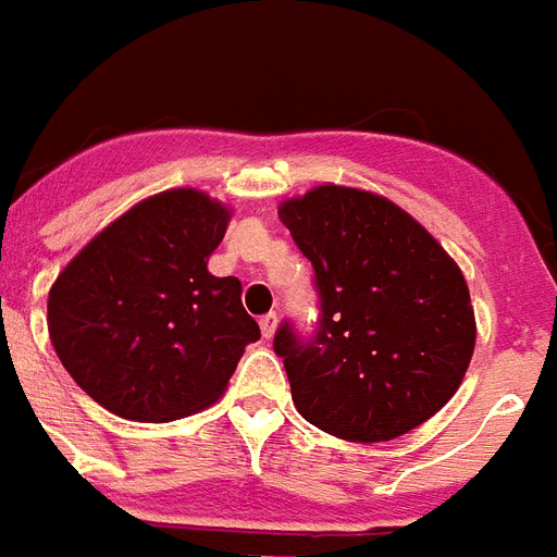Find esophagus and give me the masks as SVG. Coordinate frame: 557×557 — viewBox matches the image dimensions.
Returning a JSON list of instances; mask_svg holds the SVG:
<instances>
[{"mask_svg":"<svg viewBox=\"0 0 557 557\" xmlns=\"http://www.w3.org/2000/svg\"><path fill=\"white\" fill-rule=\"evenodd\" d=\"M259 324H261V335H264V338L270 342V338L275 335V327H278V315H275V312H270V315H264Z\"/></svg>","mask_w":557,"mask_h":557,"instance_id":"34e87169","label":"esophagus"}]
</instances>
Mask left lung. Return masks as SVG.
Here are the masks:
<instances>
[{"instance_id":"8db88e82","label":"left lung","mask_w":557,"mask_h":557,"mask_svg":"<svg viewBox=\"0 0 557 557\" xmlns=\"http://www.w3.org/2000/svg\"><path fill=\"white\" fill-rule=\"evenodd\" d=\"M315 270L319 333L284 324L293 404L312 426L375 444L410 433L461 387L475 350V310L461 268L433 233L379 193L319 185L278 205Z\"/></svg>"}]
</instances>
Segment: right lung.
Wrapping results in <instances>:
<instances>
[{"instance_id": "obj_1", "label": "right lung", "mask_w": 557, "mask_h": 557, "mask_svg": "<svg viewBox=\"0 0 557 557\" xmlns=\"http://www.w3.org/2000/svg\"><path fill=\"white\" fill-rule=\"evenodd\" d=\"M230 219L207 193L162 190L96 233L57 275L50 344L113 416L162 424L205 410L261 338L242 282L207 270Z\"/></svg>"}]
</instances>
